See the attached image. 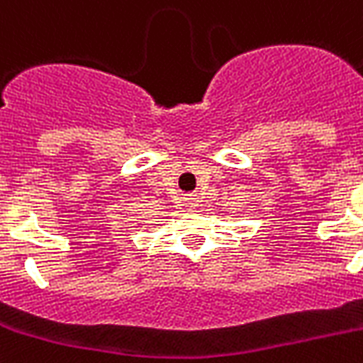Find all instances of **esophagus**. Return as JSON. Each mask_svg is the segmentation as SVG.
<instances>
[{
    "label": "esophagus",
    "mask_w": 363,
    "mask_h": 363,
    "mask_svg": "<svg viewBox=\"0 0 363 363\" xmlns=\"http://www.w3.org/2000/svg\"><path fill=\"white\" fill-rule=\"evenodd\" d=\"M184 203H186V207L194 209V207H198V198H196V196H186V198H184Z\"/></svg>",
    "instance_id": "esophagus-1"
}]
</instances>
